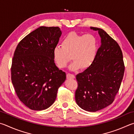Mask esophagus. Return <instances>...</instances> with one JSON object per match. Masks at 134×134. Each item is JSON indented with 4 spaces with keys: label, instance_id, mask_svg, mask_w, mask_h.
I'll use <instances>...</instances> for the list:
<instances>
[{
    "label": "esophagus",
    "instance_id": "esophagus-1",
    "mask_svg": "<svg viewBox=\"0 0 134 134\" xmlns=\"http://www.w3.org/2000/svg\"><path fill=\"white\" fill-rule=\"evenodd\" d=\"M66 77L68 79H74L75 78V75L73 74H66Z\"/></svg>",
    "mask_w": 134,
    "mask_h": 134
}]
</instances>
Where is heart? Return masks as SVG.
<instances>
[{
    "label": "heart",
    "mask_w": 134,
    "mask_h": 134,
    "mask_svg": "<svg viewBox=\"0 0 134 134\" xmlns=\"http://www.w3.org/2000/svg\"><path fill=\"white\" fill-rule=\"evenodd\" d=\"M98 50V41L94 35L79 34L72 32L68 34L62 42L53 50V59L59 68L66 66L71 59L74 60L69 69L75 71L90 67L95 60Z\"/></svg>",
    "instance_id": "heart-1"
}]
</instances>
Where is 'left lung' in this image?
I'll return each instance as SVG.
<instances>
[{
  "label": "left lung",
  "instance_id": "left-lung-1",
  "mask_svg": "<svg viewBox=\"0 0 134 134\" xmlns=\"http://www.w3.org/2000/svg\"><path fill=\"white\" fill-rule=\"evenodd\" d=\"M98 31L101 40L97 56L90 67L77 75L76 104L82 109L96 112L111 105L120 88L125 66L118 43L102 29Z\"/></svg>",
  "mask_w": 134,
  "mask_h": 134
}]
</instances>
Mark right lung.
Listing matches in <instances>:
<instances>
[{
	"instance_id": "1",
	"label": "right lung",
	"mask_w": 134,
	"mask_h": 134,
	"mask_svg": "<svg viewBox=\"0 0 134 134\" xmlns=\"http://www.w3.org/2000/svg\"><path fill=\"white\" fill-rule=\"evenodd\" d=\"M62 31L59 27L41 26L21 41L14 53L11 78L15 92L26 107L35 111L50 107L66 74L56 66L53 50Z\"/></svg>"
}]
</instances>
